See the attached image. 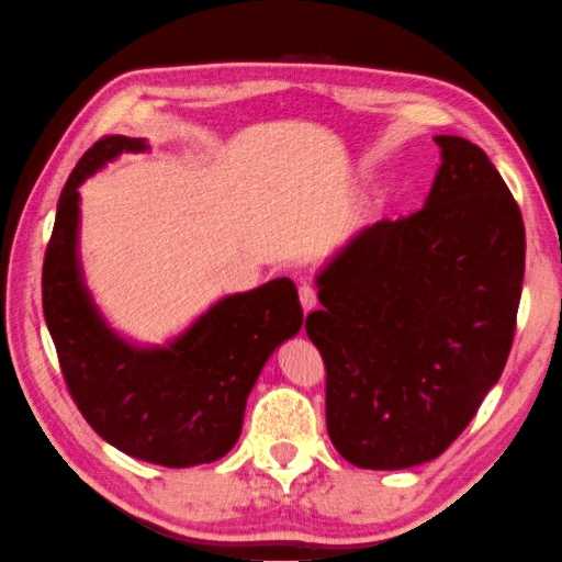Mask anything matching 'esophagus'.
<instances>
[{"mask_svg":"<svg viewBox=\"0 0 562 562\" xmlns=\"http://www.w3.org/2000/svg\"><path fill=\"white\" fill-rule=\"evenodd\" d=\"M299 301H301V306H303V311H314L316 308V303H318V299H316V289L311 286V283H303V286L299 289Z\"/></svg>","mask_w":562,"mask_h":562,"instance_id":"obj_1","label":"esophagus"}]
</instances>
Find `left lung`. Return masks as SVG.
<instances>
[{
  "label": "left lung",
  "mask_w": 562,
  "mask_h": 562,
  "mask_svg": "<svg viewBox=\"0 0 562 562\" xmlns=\"http://www.w3.org/2000/svg\"><path fill=\"white\" fill-rule=\"evenodd\" d=\"M420 211L383 218L321 273L306 334L326 363V428L348 463L401 471L463 434L508 361L526 226L481 146L436 136Z\"/></svg>",
  "instance_id": "obj_1"
}]
</instances>
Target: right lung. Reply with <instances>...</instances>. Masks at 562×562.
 Listing matches in <instances>:
<instances>
[{"label":"right lung","instance_id":"right-lung-1","mask_svg":"<svg viewBox=\"0 0 562 562\" xmlns=\"http://www.w3.org/2000/svg\"><path fill=\"white\" fill-rule=\"evenodd\" d=\"M146 139L104 136L61 189L44 256L42 306L74 403L122 453L167 468L214 463L236 446L261 368L301 330L291 279L218 299L167 346H136L106 324L79 261V187Z\"/></svg>","mask_w":562,"mask_h":562}]
</instances>
